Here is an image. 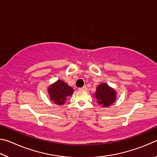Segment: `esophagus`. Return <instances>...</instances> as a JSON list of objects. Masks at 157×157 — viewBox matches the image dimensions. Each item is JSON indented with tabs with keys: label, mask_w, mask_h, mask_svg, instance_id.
I'll return each instance as SVG.
<instances>
[{
	"label": "esophagus",
	"mask_w": 157,
	"mask_h": 157,
	"mask_svg": "<svg viewBox=\"0 0 157 157\" xmlns=\"http://www.w3.org/2000/svg\"><path fill=\"white\" fill-rule=\"evenodd\" d=\"M79 90L80 91H86L87 90V87L86 86H84L83 87H81V88H79Z\"/></svg>",
	"instance_id": "obj_1"
}]
</instances>
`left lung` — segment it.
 Here are the masks:
<instances>
[{
  "instance_id": "left-lung-1",
  "label": "left lung",
  "mask_w": 157,
  "mask_h": 157,
  "mask_svg": "<svg viewBox=\"0 0 157 157\" xmlns=\"http://www.w3.org/2000/svg\"><path fill=\"white\" fill-rule=\"evenodd\" d=\"M95 98L98 104L108 107L115 102L116 91L106 83H102L97 87Z\"/></svg>"
}]
</instances>
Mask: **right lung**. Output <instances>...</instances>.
Returning a JSON list of instances; mask_svg holds the SVG:
<instances>
[{
    "label": "right lung",
    "instance_id": "obj_1",
    "mask_svg": "<svg viewBox=\"0 0 157 157\" xmlns=\"http://www.w3.org/2000/svg\"><path fill=\"white\" fill-rule=\"evenodd\" d=\"M73 93V89L62 80H58L48 88L50 99L58 105L64 104L66 98L71 96Z\"/></svg>",
    "mask_w": 157,
    "mask_h": 157
}]
</instances>
